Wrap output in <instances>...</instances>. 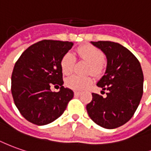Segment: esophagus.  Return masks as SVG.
Returning <instances> with one entry per match:
<instances>
[{"mask_svg":"<svg viewBox=\"0 0 151 151\" xmlns=\"http://www.w3.org/2000/svg\"><path fill=\"white\" fill-rule=\"evenodd\" d=\"M80 94H81V93H80V92H77V91H75V92H74V95H75L76 97L79 96Z\"/></svg>","mask_w":151,"mask_h":151,"instance_id":"1","label":"esophagus"}]
</instances>
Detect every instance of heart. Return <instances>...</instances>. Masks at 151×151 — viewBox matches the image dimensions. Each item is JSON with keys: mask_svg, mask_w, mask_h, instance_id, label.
Listing matches in <instances>:
<instances>
[{"mask_svg": "<svg viewBox=\"0 0 151 151\" xmlns=\"http://www.w3.org/2000/svg\"><path fill=\"white\" fill-rule=\"evenodd\" d=\"M78 54L82 59L89 63L88 73L93 75H100L104 69V64L102 63L103 54L96 47L89 45L81 46L78 50ZM75 64V57L71 53H67L63 56L61 59V68L65 74H69L73 71ZM93 82L89 76L72 75L68 77L65 83L69 88L76 91H82L88 88Z\"/></svg>", "mask_w": 151, "mask_h": 151, "instance_id": "obj_1", "label": "heart"}]
</instances>
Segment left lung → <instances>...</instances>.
<instances>
[{
  "label": "left lung",
  "instance_id": "1",
  "mask_svg": "<svg viewBox=\"0 0 151 151\" xmlns=\"http://www.w3.org/2000/svg\"><path fill=\"white\" fill-rule=\"evenodd\" d=\"M105 54L106 68L97 86L106 90L103 97L92 93L87 105L90 118L106 129H114L132 118L143 94L144 76L140 62L129 50L111 41L91 42ZM101 91V92H103Z\"/></svg>",
  "mask_w": 151,
  "mask_h": 151
}]
</instances>
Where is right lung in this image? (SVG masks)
<instances>
[{
	"instance_id": "add662e5",
	"label": "right lung",
	"mask_w": 151,
	"mask_h": 151,
	"mask_svg": "<svg viewBox=\"0 0 151 151\" xmlns=\"http://www.w3.org/2000/svg\"><path fill=\"white\" fill-rule=\"evenodd\" d=\"M73 42L45 40L37 42L20 55L11 75V93L20 114L29 122L44 126L63 113L73 97L71 89L63 86L61 59ZM59 85L58 93L51 85Z\"/></svg>"
}]
</instances>
